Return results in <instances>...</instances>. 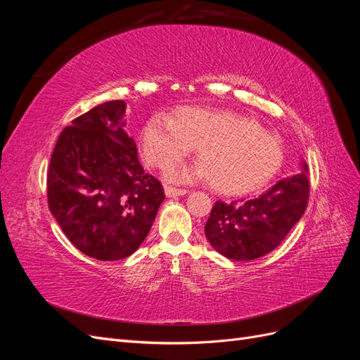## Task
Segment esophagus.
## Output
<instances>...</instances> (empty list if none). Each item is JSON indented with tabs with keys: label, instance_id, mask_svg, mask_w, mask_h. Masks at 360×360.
Wrapping results in <instances>:
<instances>
[{
	"label": "esophagus",
	"instance_id": "obj_1",
	"mask_svg": "<svg viewBox=\"0 0 360 360\" xmlns=\"http://www.w3.org/2000/svg\"><path fill=\"white\" fill-rule=\"evenodd\" d=\"M165 193H167V197L174 198V197H181V195H186L188 191H186V189H177V188L167 186V188H165Z\"/></svg>",
	"mask_w": 360,
	"mask_h": 360
}]
</instances>
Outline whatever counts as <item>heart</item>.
I'll return each mask as SVG.
<instances>
[{
  "label": "heart",
  "instance_id": "obj_1",
  "mask_svg": "<svg viewBox=\"0 0 360 360\" xmlns=\"http://www.w3.org/2000/svg\"><path fill=\"white\" fill-rule=\"evenodd\" d=\"M146 160L162 171L200 150L201 163L171 171L174 181H210L224 195L255 192L276 176L284 151L279 141L258 123L231 111L184 106L174 120L155 115L141 135Z\"/></svg>",
  "mask_w": 360,
  "mask_h": 360
}]
</instances>
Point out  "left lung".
Segmentation results:
<instances>
[{
  "label": "left lung",
  "instance_id": "8db88e82",
  "mask_svg": "<svg viewBox=\"0 0 360 360\" xmlns=\"http://www.w3.org/2000/svg\"><path fill=\"white\" fill-rule=\"evenodd\" d=\"M302 167L299 174L279 180L254 200L214 202L204 231L217 252L249 261L279 246L308 205V167Z\"/></svg>",
  "mask_w": 360,
  "mask_h": 360
}]
</instances>
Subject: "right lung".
Here are the masks:
<instances>
[{
    "mask_svg": "<svg viewBox=\"0 0 360 360\" xmlns=\"http://www.w3.org/2000/svg\"><path fill=\"white\" fill-rule=\"evenodd\" d=\"M126 103L111 101L63 129L48 171V205L82 254L102 261L132 255L165 200L144 172L126 130Z\"/></svg>",
    "mask_w": 360,
    "mask_h": 360,
    "instance_id": "right-lung-1",
    "label": "right lung"
}]
</instances>
